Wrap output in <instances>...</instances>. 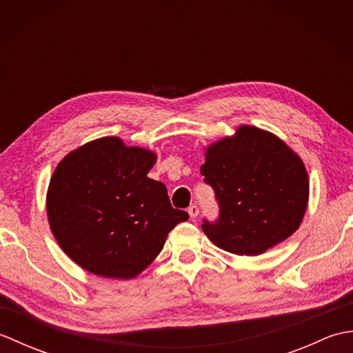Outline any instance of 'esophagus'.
Here are the masks:
<instances>
[{"label":"esophagus","instance_id":"obj_1","mask_svg":"<svg viewBox=\"0 0 353 353\" xmlns=\"http://www.w3.org/2000/svg\"><path fill=\"white\" fill-rule=\"evenodd\" d=\"M188 214H190L191 219H196V216L199 215V206L197 205H191L188 208Z\"/></svg>","mask_w":353,"mask_h":353}]
</instances>
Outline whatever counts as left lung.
<instances>
[{"label": "left lung", "mask_w": 353, "mask_h": 353, "mask_svg": "<svg viewBox=\"0 0 353 353\" xmlns=\"http://www.w3.org/2000/svg\"><path fill=\"white\" fill-rule=\"evenodd\" d=\"M200 172L219 201L216 221L201 229L220 249L256 256L285 241L301 226L310 197L301 157L276 134L238 127L206 148Z\"/></svg>", "instance_id": "1"}]
</instances>
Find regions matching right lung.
<instances>
[{
  "mask_svg": "<svg viewBox=\"0 0 353 353\" xmlns=\"http://www.w3.org/2000/svg\"><path fill=\"white\" fill-rule=\"evenodd\" d=\"M156 154L117 137L88 142L59 162L47 192L48 223L62 250L86 272L132 279L190 215L147 177Z\"/></svg>",
  "mask_w": 353,
  "mask_h": 353,
  "instance_id": "add662e5",
  "label": "right lung"
}]
</instances>
